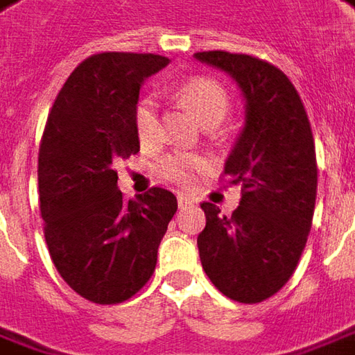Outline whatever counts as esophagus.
<instances>
[{"instance_id":"esophagus-1","label":"esophagus","mask_w":355,"mask_h":355,"mask_svg":"<svg viewBox=\"0 0 355 355\" xmlns=\"http://www.w3.org/2000/svg\"><path fill=\"white\" fill-rule=\"evenodd\" d=\"M194 198L189 196V194H178V208H187V206H192L194 204Z\"/></svg>"}]
</instances>
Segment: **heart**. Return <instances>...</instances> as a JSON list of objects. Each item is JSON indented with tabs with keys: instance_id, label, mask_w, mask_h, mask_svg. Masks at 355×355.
Listing matches in <instances>:
<instances>
[{
	"instance_id": "heart-1",
	"label": "heart",
	"mask_w": 355,
	"mask_h": 355,
	"mask_svg": "<svg viewBox=\"0 0 355 355\" xmlns=\"http://www.w3.org/2000/svg\"><path fill=\"white\" fill-rule=\"evenodd\" d=\"M175 98L187 110H190L202 125H218L230 110L227 90L212 78L192 76L182 80L175 86ZM133 128L143 149H153L161 141V114L159 102L153 96H143L133 107ZM206 168V161L202 157L189 153L166 155L157 166L159 177L166 182L178 187H190L198 177V173Z\"/></svg>"
}]
</instances>
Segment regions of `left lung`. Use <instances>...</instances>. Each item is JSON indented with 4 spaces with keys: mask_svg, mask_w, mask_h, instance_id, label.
<instances>
[{
    "mask_svg": "<svg viewBox=\"0 0 355 355\" xmlns=\"http://www.w3.org/2000/svg\"><path fill=\"white\" fill-rule=\"evenodd\" d=\"M194 58L230 74L245 100V123L224 166L230 184H241V200L232 216L200 204L202 269L227 299L255 304L283 288L306 245L318 173L311 123L273 64L226 51Z\"/></svg>",
    "mask_w": 355,
    "mask_h": 355,
    "instance_id": "8db88e82",
    "label": "left lung"
}]
</instances>
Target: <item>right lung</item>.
Masks as SVG:
<instances>
[{
    "mask_svg": "<svg viewBox=\"0 0 355 355\" xmlns=\"http://www.w3.org/2000/svg\"><path fill=\"white\" fill-rule=\"evenodd\" d=\"M159 55L100 53L56 96L39 149V200L56 271L96 304L131 299L151 279L177 196L151 189L125 200L116 163L139 153L133 107Z\"/></svg>",
    "mask_w": 355,
    "mask_h": 355,
    "instance_id": "right-lung-1",
    "label": "right lung"
}]
</instances>
